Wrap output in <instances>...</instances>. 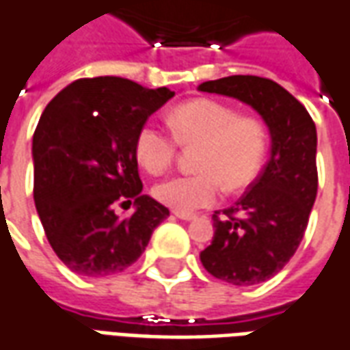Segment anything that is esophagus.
<instances>
[{
    "instance_id": "esophagus-1",
    "label": "esophagus",
    "mask_w": 350,
    "mask_h": 350,
    "mask_svg": "<svg viewBox=\"0 0 350 350\" xmlns=\"http://www.w3.org/2000/svg\"><path fill=\"white\" fill-rule=\"evenodd\" d=\"M174 216L178 217V219H183V221H193V219H197L195 214H189V212H178V210L174 212Z\"/></svg>"
}]
</instances>
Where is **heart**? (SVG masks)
Returning <instances> with one entry per match:
<instances>
[{
	"mask_svg": "<svg viewBox=\"0 0 350 350\" xmlns=\"http://www.w3.org/2000/svg\"><path fill=\"white\" fill-rule=\"evenodd\" d=\"M172 134L146 123L134 140V155L146 172L161 174L176 157L178 142L195 153L197 174L174 176L153 187L159 202L180 212L214 204L226 185L229 191L248 187L258 176L267 150V134L254 117L216 100H191L168 116Z\"/></svg>",
	"mask_w": 350,
	"mask_h": 350,
	"instance_id": "heart-1",
	"label": "heart"
}]
</instances>
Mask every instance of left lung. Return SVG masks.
Returning <instances> with one entry per match:
<instances>
[{"label": "left lung", "mask_w": 350, "mask_h": 350, "mask_svg": "<svg viewBox=\"0 0 350 350\" xmlns=\"http://www.w3.org/2000/svg\"><path fill=\"white\" fill-rule=\"evenodd\" d=\"M199 90L239 100L267 124L271 157L239 202L214 212L212 243L200 263L212 277L254 286L275 277L294 256L317 199V126L309 111L278 83L231 75Z\"/></svg>", "instance_id": "8db88e82"}]
</instances>
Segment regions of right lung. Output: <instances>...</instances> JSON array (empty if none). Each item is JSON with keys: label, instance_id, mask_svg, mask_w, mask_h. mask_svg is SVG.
Masks as SVG:
<instances>
[{"label": "right lung", "instance_id": "1", "mask_svg": "<svg viewBox=\"0 0 350 350\" xmlns=\"http://www.w3.org/2000/svg\"><path fill=\"white\" fill-rule=\"evenodd\" d=\"M174 90L121 77L70 83L39 117L33 200L49 243L83 277L117 275L142 256L168 208L142 195L136 134ZM117 204H135L121 218Z\"/></svg>", "mask_w": 350, "mask_h": 350}]
</instances>
